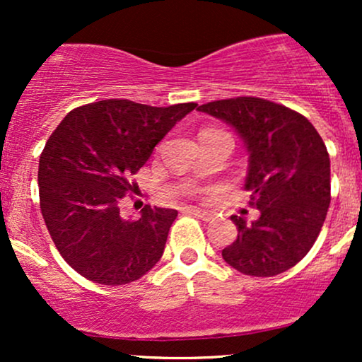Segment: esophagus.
<instances>
[{
    "label": "esophagus",
    "mask_w": 362,
    "mask_h": 362,
    "mask_svg": "<svg viewBox=\"0 0 362 362\" xmlns=\"http://www.w3.org/2000/svg\"><path fill=\"white\" fill-rule=\"evenodd\" d=\"M184 213H187V214H192V216H197V218H201L202 221H211V219H213V214H211V213H206V211L197 209V207H185Z\"/></svg>",
    "instance_id": "obj_1"
}]
</instances>
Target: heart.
I'll list each match as a JSON object with an SVG mask.
<instances>
[{
	"instance_id": "1",
	"label": "heart",
	"mask_w": 362,
	"mask_h": 362,
	"mask_svg": "<svg viewBox=\"0 0 362 362\" xmlns=\"http://www.w3.org/2000/svg\"><path fill=\"white\" fill-rule=\"evenodd\" d=\"M204 132H218V131H216V129H206V131H202L201 134H204Z\"/></svg>"
}]
</instances>
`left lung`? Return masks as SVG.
Returning a JSON list of instances; mask_svg holds the SVG:
<instances>
[{
    "label": "left lung",
    "mask_w": 362,
    "mask_h": 362,
    "mask_svg": "<svg viewBox=\"0 0 362 362\" xmlns=\"http://www.w3.org/2000/svg\"><path fill=\"white\" fill-rule=\"evenodd\" d=\"M248 149L245 189L259 218L231 216L238 236L221 252L245 276L272 277L294 267L313 243L330 206V158L305 115L271 100L236 97L204 103Z\"/></svg>",
    "instance_id": "left-lung-1"
}]
</instances>
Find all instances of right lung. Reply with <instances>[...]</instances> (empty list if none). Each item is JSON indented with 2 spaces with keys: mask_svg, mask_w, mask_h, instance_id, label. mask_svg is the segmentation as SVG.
<instances>
[{
  "mask_svg": "<svg viewBox=\"0 0 362 362\" xmlns=\"http://www.w3.org/2000/svg\"><path fill=\"white\" fill-rule=\"evenodd\" d=\"M197 103L151 107L100 100L61 120L39 161L45 226L61 257L88 281L122 286L161 259L177 211L144 206L141 218L120 214V201L153 149Z\"/></svg>",
  "mask_w": 362,
  "mask_h": 362,
  "instance_id": "obj_1",
  "label": "right lung"
}]
</instances>
